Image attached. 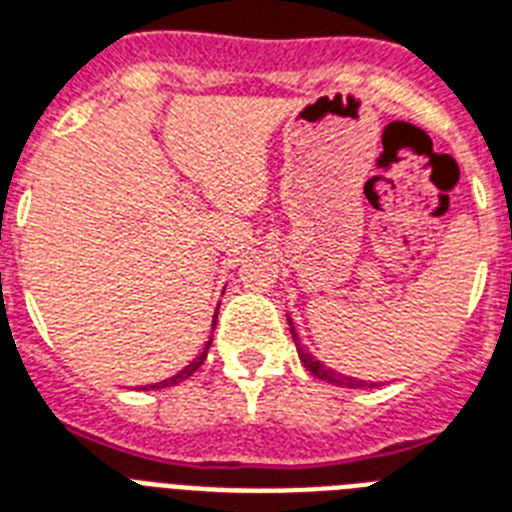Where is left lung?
<instances>
[{"instance_id":"obj_1","label":"left lung","mask_w":512,"mask_h":512,"mask_svg":"<svg viewBox=\"0 0 512 512\" xmlns=\"http://www.w3.org/2000/svg\"><path fill=\"white\" fill-rule=\"evenodd\" d=\"M288 326H291V336H293V342H296V352H299V360L304 363V368L310 371L312 376H318V379H323V382L328 384H336V387H350V390H363V387H376L374 382H363V379H352V376H344L339 374V371H334V368H328L323 366L312 352H307L304 347H301L299 342V334L293 331V323L291 318H288Z\"/></svg>"}]
</instances>
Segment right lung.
Listing matches in <instances>:
<instances>
[{
	"label": "right lung",
	"instance_id": "add662e5",
	"mask_svg": "<svg viewBox=\"0 0 512 512\" xmlns=\"http://www.w3.org/2000/svg\"><path fill=\"white\" fill-rule=\"evenodd\" d=\"M213 326H216V320H213ZM208 350H211V342L205 344V350H202V355H197V358H194L192 363H189V366H186V368H181V371H178L176 376H170V379H165V382L146 384L144 390H149V387H152V390H162V387H173V384H178V382H184V379H189V376H192L194 371H197V368L202 366V360H205V355H208Z\"/></svg>",
	"mask_w": 512,
	"mask_h": 512
}]
</instances>
